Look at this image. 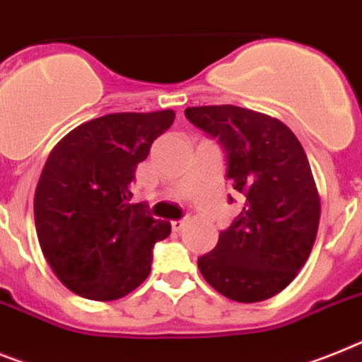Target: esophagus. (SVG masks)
Instances as JSON below:
<instances>
[{
    "mask_svg": "<svg viewBox=\"0 0 362 362\" xmlns=\"http://www.w3.org/2000/svg\"><path fill=\"white\" fill-rule=\"evenodd\" d=\"M187 223L188 219H175V221H172V230H174V233H181Z\"/></svg>",
    "mask_w": 362,
    "mask_h": 362,
    "instance_id": "obj_1",
    "label": "esophagus"
}]
</instances>
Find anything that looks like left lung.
Returning a JSON list of instances; mask_svg holds the SVG:
<instances>
[{
	"label": "left lung",
	"mask_w": 362,
	"mask_h": 362,
	"mask_svg": "<svg viewBox=\"0 0 362 362\" xmlns=\"http://www.w3.org/2000/svg\"><path fill=\"white\" fill-rule=\"evenodd\" d=\"M185 115L218 139L227 179L245 197L197 267L230 300H267L295 280L319 230L320 197L304 148L284 122L245 107L197 106Z\"/></svg>",
	"instance_id": "obj_1"
}]
</instances>
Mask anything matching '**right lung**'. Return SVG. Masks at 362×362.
<instances>
[{"label": "right lung", "instance_id": "1", "mask_svg": "<svg viewBox=\"0 0 362 362\" xmlns=\"http://www.w3.org/2000/svg\"><path fill=\"white\" fill-rule=\"evenodd\" d=\"M172 110L111 113L80 124L49 153L34 194L38 242L52 273L75 295L122 298L150 274L151 249L170 234L146 203H129L132 181Z\"/></svg>", "mask_w": 362, "mask_h": 362}]
</instances>
